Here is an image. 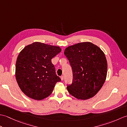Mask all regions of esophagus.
Returning a JSON list of instances; mask_svg holds the SVG:
<instances>
[{"instance_id":"esophagus-1","label":"esophagus","mask_w":127,"mask_h":127,"mask_svg":"<svg viewBox=\"0 0 127 127\" xmlns=\"http://www.w3.org/2000/svg\"><path fill=\"white\" fill-rule=\"evenodd\" d=\"M61 79L62 81H63L64 80V76H61Z\"/></svg>"}]
</instances>
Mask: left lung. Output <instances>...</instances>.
<instances>
[{
  "label": "left lung",
  "instance_id": "8db88e82",
  "mask_svg": "<svg viewBox=\"0 0 127 127\" xmlns=\"http://www.w3.org/2000/svg\"><path fill=\"white\" fill-rule=\"evenodd\" d=\"M72 70V83L67 85L71 95L86 100L100 90L107 75V61L104 52L90 42L78 43L64 51Z\"/></svg>",
  "mask_w": 127,
  "mask_h": 127
}]
</instances>
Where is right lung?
I'll use <instances>...</instances> for the list:
<instances>
[{"instance_id":"obj_1","label":"right lung","mask_w":127,"mask_h":127,"mask_svg":"<svg viewBox=\"0 0 127 127\" xmlns=\"http://www.w3.org/2000/svg\"><path fill=\"white\" fill-rule=\"evenodd\" d=\"M61 48L39 42L27 46L21 51L16 63V79L27 96L42 100L53 92L61 79L56 74L51 59Z\"/></svg>"}]
</instances>
